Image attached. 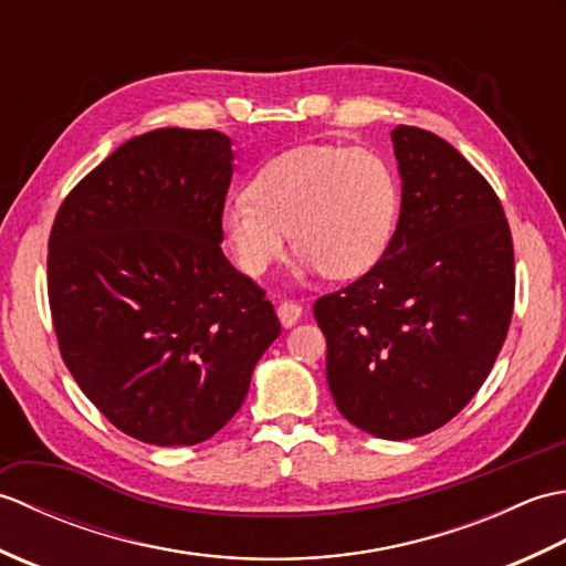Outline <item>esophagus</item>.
<instances>
[{"label":"esophagus","instance_id":"34e87169","mask_svg":"<svg viewBox=\"0 0 566 566\" xmlns=\"http://www.w3.org/2000/svg\"><path fill=\"white\" fill-rule=\"evenodd\" d=\"M302 314H304L302 304L292 302V298H284V302H280V306H276V316H280L284 328H292L294 323L302 318Z\"/></svg>","mask_w":566,"mask_h":566}]
</instances>
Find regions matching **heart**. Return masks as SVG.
I'll use <instances>...</instances> for the list:
<instances>
[{
    "label": "heart",
    "mask_w": 566,
    "mask_h": 566,
    "mask_svg": "<svg viewBox=\"0 0 566 566\" xmlns=\"http://www.w3.org/2000/svg\"><path fill=\"white\" fill-rule=\"evenodd\" d=\"M401 211L394 165L365 146H298L252 175L219 219L221 238L250 276L284 258L286 240L304 270L353 280L384 258Z\"/></svg>",
    "instance_id": "heart-1"
}]
</instances>
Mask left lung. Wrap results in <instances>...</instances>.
<instances>
[{"label":"left lung","mask_w":566,"mask_h":566,"mask_svg":"<svg viewBox=\"0 0 566 566\" xmlns=\"http://www.w3.org/2000/svg\"><path fill=\"white\" fill-rule=\"evenodd\" d=\"M401 213L384 258L321 296L326 375L338 411L387 440L426 436L482 389L515 302L509 219L484 175L448 140L391 130Z\"/></svg>","instance_id":"left-lung-1"}]
</instances>
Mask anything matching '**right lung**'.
<instances>
[{
	"label": "right lung",
	"instance_id": "1",
	"mask_svg": "<svg viewBox=\"0 0 566 566\" xmlns=\"http://www.w3.org/2000/svg\"><path fill=\"white\" fill-rule=\"evenodd\" d=\"M219 130L126 140L60 203L48 304L63 363L126 436L172 448L216 436L282 326L221 250L233 175Z\"/></svg>",
	"mask_w": 566,
	"mask_h": 566
}]
</instances>
